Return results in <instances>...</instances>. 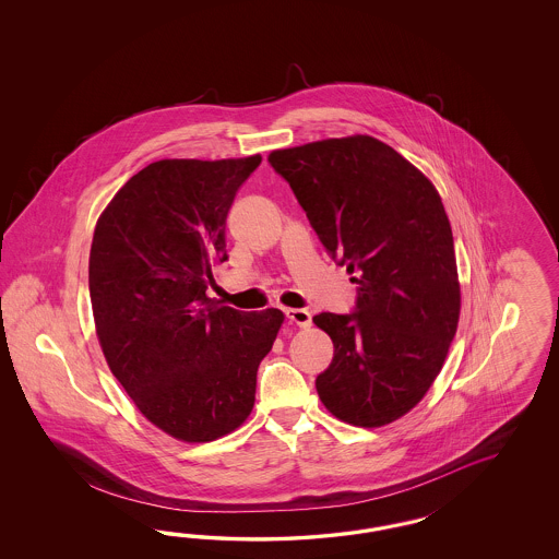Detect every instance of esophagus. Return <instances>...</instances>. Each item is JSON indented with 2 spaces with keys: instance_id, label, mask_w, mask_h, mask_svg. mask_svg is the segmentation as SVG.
<instances>
[{
  "instance_id": "1",
  "label": "esophagus",
  "mask_w": 559,
  "mask_h": 559,
  "mask_svg": "<svg viewBox=\"0 0 559 559\" xmlns=\"http://www.w3.org/2000/svg\"><path fill=\"white\" fill-rule=\"evenodd\" d=\"M288 322L299 325V328H309L311 325V313L307 309H297V307H288L285 309Z\"/></svg>"
}]
</instances>
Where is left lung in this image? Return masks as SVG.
Segmentation results:
<instances>
[{
    "label": "left lung",
    "instance_id": "obj_1",
    "mask_svg": "<svg viewBox=\"0 0 559 559\" xmlns=\"http://www.w3.org/2000/svg\"><path fill=\"white\" fill-rule=\"evenodd\" d=\"M269 164L358 285L350 313L313 318L334 342L316 379L320 400L344 423H393L423 400L457 332V262L439 192L369 135L278 150Z\"/></svg>",
    "mask_w": 559,
    "mask_h": 559
}]
</instances>
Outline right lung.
<instances>
[{"label": "right lung", "mask_w": 559, "mask_h": 559, "mask_svg": "<svg viewBox=\"0 0 559 559\" xmlns=\"http://www.w3.org/2000/svg\"><path fill=\"white\" fill-rule=\"evenodd\" d=\"M262 157L162 159L102 213L90 299L102 353L141 414L187 442L236 430L283 311H239L206 297L225 262V223Z\"/></svg>", "instance_id": "1"}]
</instances>
